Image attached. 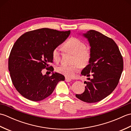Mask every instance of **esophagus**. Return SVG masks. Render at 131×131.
<instances>
[{"label":"esophagus","mask_w":131,"mask_h":131,"mask_svg":"<svg viewBox=\"0 0 131 131\" xmlns=\"http://www.w3.org/2000/svg\"><path fill=\"white\" fill-rule=\"evenodd\" d=\"M71 80V79H70V78H65V81L66 82H70V81Z\"/></svg>","instance_id":"34e87169"}]
</instances>
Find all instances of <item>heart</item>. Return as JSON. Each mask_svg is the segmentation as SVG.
Here are the masks:
<instances>
[{
	"label": "heart",
	"instance_id": "b5f03b06",
	"mask_svg": "<svg viewBox=\"0 0 131 131\" xmlns=\"http://www.w3.org/2000/svg\"><path fill=\"white\" fill-rule=\"evenodd\" d=\"M63 48L74 55L73 58V65L68 66L62 64L58 66L56 70L61 74L69 78L73 77L79 70L80 67H84L87 65L91 58L90 50L86 48L85 44L79 39L71 38L64 44ZM53 59L56 62L60 60V49L56 48L52 52Z\"/></svg>",
	"mask_w": 131,
	"mask_h": 131
}]
</instances>
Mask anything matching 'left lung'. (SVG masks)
<instances>
[{
	"label": "left lung",
	"instance_id": "1",
	"mask_svg": "<svg viewBox=\"0 0 131 131\" xmlns=\"http://www.w3.org/2000/svg\"><path fill=\"white\" fill-rule=\"evenodd\" d=\"M87 39L91 58L82 75L88 77L84 92L75 96L88 103L99 102L115 90L123 70V60L118 46L112 39L90 30L78 34ZM91 74L92 78H89Z\"/></svg>",
	"mask_w": 131,
	"mask_h": 131
}]
</instances>
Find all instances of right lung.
<instances>
[{"mask_svg":"<svg viewBox=\"0 0 131 131\" xmlns=\"http://www.w3.org/2000/svg\"><path fill=\"white\" fill-rule=\"evenodd\" d=\"M70 34V30L42 28L26 32L17 40L9 55L8 69L13 84L22 96L33 101H41L51 95L58 82L65 80L63 75L56 72L49 77L41 71L52 62L53 49ZM51 70H54L52 67Z\"/></svg>","mask_w":131,"mask_h":131,"instance_id":"right-lung-1","label":"right lung"}]
</instances>
